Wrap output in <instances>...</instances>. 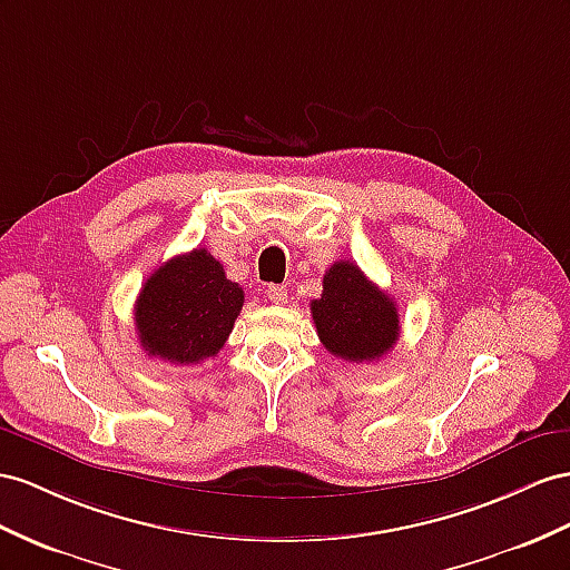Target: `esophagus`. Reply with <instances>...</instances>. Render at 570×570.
Returning a JSON list of instances; mask_svg holds the SVG:
<instances>
[{"label":"esophagus","mask_w":570,"mask_h":570,"mask_svg":"<svg viewBox=\"0 0 570 570\" xmlns=\"http://www.w3.org/2000/svg\"><path fill=\"white\" fill-rule=\"evenodd\" d=\"M265 294H267V298H269L274 305H284V303H286V298H288L286 288H284V286H279V284H269Z\"/></svg>","instance_id":"esophagus-1"}]
</instances>
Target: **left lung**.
Listing matches in <instances>:
<instances>
[{
    "instance_id": "8db88e82",
    "label": "left lung",
    "mask_w": 570,
    "mask_h": 570,
    "mask_svg": "<svg viewBox=\"0 0 570 570\" xmlns=\"http://www.w3.org/2000/svg\"><path fill=\"white\" fill-rule=\"evenodd\" d=\"M317 337L344 361L383 358L400 337L397 305L354 262H334L325 272L323 296L311 303Z\"/></svg>"
}]
</instances>
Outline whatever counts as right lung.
I'll use <instances>...</instances> for the list:
<instances>
[{
	"mask_svg": "<svg viewBox=\"0 0 570 570\" xmlns=\"http://www.w3.org/2000/svg\"><path fill=\"white\" fill-rule=\"evenodd\" d=\"M243 296L204 247L168 259L146 279L135 305L141 348L178 366L216 356L240 315Z\"/></svg>",
	"mask_w": 570,
	"mask_h": 570,
	"instance_id": "add662e5",
	"label": "right lung"
}]
</instances>
